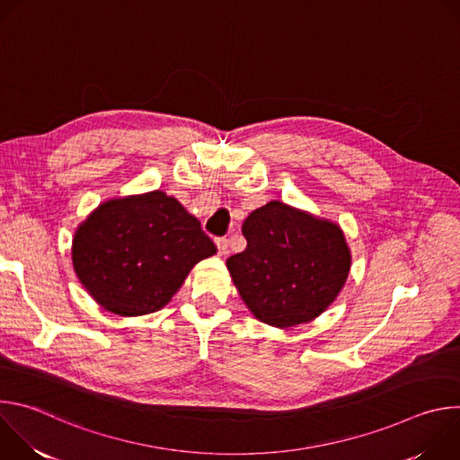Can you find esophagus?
I'll return each mask as SVG.
<instances>
[{
	"label": "esophagus",
	"instance_id": "esophagus-1",
	"mask_svg": "<svg viewBox=\"0 0 460 460\" xmlns=\"http://www.w3.org/2000/svg\"><path fill=\"white\" fill-rule=\"evenodd\" d=\"M217 247H218V254H220V256L227 254V249H229V240H227V238H217Z\"/></svg>",
	"mask_w": 460,
	"mask_h": 460
}]
</instances>
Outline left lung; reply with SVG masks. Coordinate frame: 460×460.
<instances>
[{"instance_id": "1", "label": "left lung", "mask_w": 460, "mask_h": 460, "mask_svg": "<svg viewBox=\"0 0 460 460\" xmlns=\"http://www.w3.org/2000/svg\"><path fill=\"white\" fill-rule=\"evenodd\" d=\"M242 233L247 247L227 258V270L260 322H311L342 291L351 252L337 224L273 200L245 218Z\"/></svg>"}]
</instances>
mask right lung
Masks as SVG:
<instances>
[{
  "label": "right lung",
  "mask_w": 460,
  "mask_h": 460,
  "mask_svg": "<svg viewBox=\"0 0 460 460\" xmlns=\"http://www.w3.org/2000/svg\"><path fill=\"white\" fill-rule=\"evenodd\" d=\"M217 252L200 222L164 190L112 199L75 233L73 266L107 311L140 316L162 309L200 260Z\"/></svg>",
  "instance_id": "obj_1"
}]
</instances>
